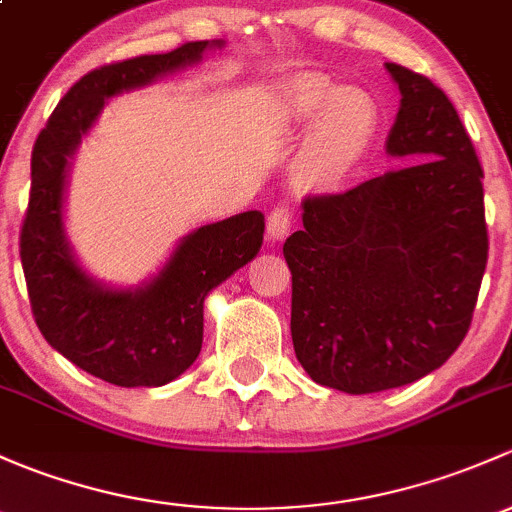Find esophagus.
Here are the masks:
<instances>
[{
  "label": "esophagus",
  "instance_id": "34e87169",
  "mask_svg": "<svg viewBox=\"0 0 512 512\" xmlns=\"http://www.w3.org/2000/svg\"><path fill=\"white\" fill-rule=\"evenodd\" d=\"M291 226H293V212L288 207H273V212L268 214V239L271 241H281L291 234Z\"/></svg>",
  "mask_w": 512,
  "mask_h": 512
}]
</instances>
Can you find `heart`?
I'll return each mask as SVG.
<instances>
[{"label": "heart", "mask_w": 512, "mask_h": 512, "mask_svg": "<svg viewBox=\"0 0 512 512\" xmlns=\"http://www.w3.org/2000/svg\"><path fill=\"white\" fill-rule=\"evenodd\" d=\"M276 113L291 128H308L303 162L308 175L340 187L370 160L382 108L362 86H337L318 73H295L276 91Z\"/></svg>", "instance_id": "obj_1"}]
</instances>
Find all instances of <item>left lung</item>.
<instances>
[{"label":"left lung","mask_w":512,"mask_h":512,"mask_svg":"<svg viewBox=\"0 0 512 512\" xmlns=\"http://www.w3.org/2000/svg\"><path fill=\"white\" fill-rule=\"evenodd\" d=\"M384 66L402 93L387 155L404 167L308 197L283 244L295 357L347 394L439 370L468 333L488 261L483 170L456 108L426 76Z\"/></svg>","instance_id":"8db88e82"}]
</instances>
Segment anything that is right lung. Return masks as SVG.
I'll return each mask as SVG.
<instances>
[{
    "instance_id": "1",
    "label": "right lung",
    "mask_w": 512,
    "mask_h": 512,
    "mask_svg": "<svg viewBox=\"0 0 512 512\" xmlns=\"http://www.w3.org/2000/svg\"><path fill=\"white\" fill-rule=\"evenodd\" d=\"M224 41H189L170 54L138 56L83 76L36 138L31 194L21 226V266L36 325L56 352L118 387H162L192 367L204 335V300L256 258L263 214H236L182 236L165 266L133 288L93 278L66 234L68 172L108 98L194 66Z\"/></svg>"
}]
</instances>
